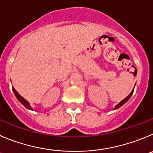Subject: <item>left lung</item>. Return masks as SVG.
<instances>
[{"mask_svg":"<svg viewBox=\"0 0 153 153\" xmlns=\"http://www.w3.org/2000/svg\"><path fill=\"white\" fill-rule=\"evenodd\" d=\"M133 92H134V90H133V91H131V94H129V95H128V97H126V98H125V99H124V100H122V101H121V102H119V103H118V105H116V106H115V109H118V108H119V107H120V106H122V105H123V104H125V102H127V101H128V100H129V99H130V97H131V95H132V94H133Z\"/></svg>","mask_w":153,"mask_h":153,"instance_id":"8db88e82","label":"left lung"}]
</instances>
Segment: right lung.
Returning <instances> with one entry per match:
<instances>
[{
    "instance_id": "right-lung-1",
    "label": "right lung",
    "mask_w": 153,
    "mask_h": 153,
    "mask_svg": "<svg viewBox=\"0 0 153 153\" xmlns=\"http://www.w3.org/2000/svg\"><path fill=\"white\" fill-rule=\"evenodd\" d=\"M12 89H13V91L14 94H15V96L16 97V98L18 99V100L19 101V102H20L21 103H22V105H23L26 108V109H31V110H32V108H31V105H29V103H28V101H26L25 99H24V98H22V97H21L20 95L18 94V92L16 91L15 88H13V87H12Z\"/></svg>"
}]
</instances>
